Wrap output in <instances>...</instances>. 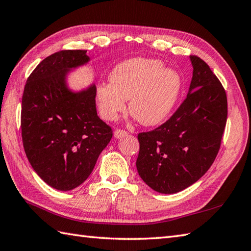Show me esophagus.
I'll return each instance as SVG.
<instances>
[{
	"instance_id": "obj_1",
	"label": "esophagus",
	"mask_w": 251,
	"mask_h": 251,
	"mask_svg": "<svg viewBox=\"0 0 251 251\" xmlns=\"http://www.w3.org/2000/svg\"><path fill=\"white\" fill-rule=\"evenodd\" d=\"M128 136V132H126L125 130H121V129H116L114 131V137L116 139H120V138H123V137H126Z\"/></svg>"
}]
</instances>
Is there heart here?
I'll return each mask as SVG.
<instances>
[{
    "label": "heart",
    "instance_id": "heart-1",
    "mask_svg": "<svg viewBox=\"0 0 251 251\" xmlns=\"http://www.w3.org/2000/svg\"><path fill=\"white\" fill-rule=\"evenodd\" d=\"M109 80L97 87L101 116L115 121L128 100L129 113L144 126H156L168 119L181 90L179 74L155 58L121 62L111 71Z\"/></svg>",
    "mask_w": 251,
    "mask_h": 251
}]
</instances>
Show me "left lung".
I'll return each mask as SVG.
<instances>
[{
	"mask_svg": "<svg viewBox=\"0 0 251 251\" xmlns=\"http://www.w3.org/2000/svg\"><path fill=\"white\" fill-rule=\"evenodd\" d=\"M189 58L193 78L186 99L163 125L138 135L137 171L160 194H176L202 177L218 154L226 124L223 86L207 63Z\"/></svg>",
	"mask_w": 251,
	"mask_h": 251,
	"instance_id": "obj_1",
	"label": "left lung"
}]
</instances>
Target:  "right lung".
Here are the masks:
<instances>
[{"mask_svg":"<svg viewBox=\"0 0 251 251\" xmlns=\"http://www.w3.org/2000/svg\"><path fill=\"white\" fill-rule=\"evenodd\" d=\"M87 50L48 56L28 77L22 100L25 152L44 183L67 191L85 181L112 129L97 114L95 83L74 90L68 76L89 64Z\"/></svg>","mask_w":251,"mask_h":251,"instance_id":"1","label":"right lung"}]
</instances>
